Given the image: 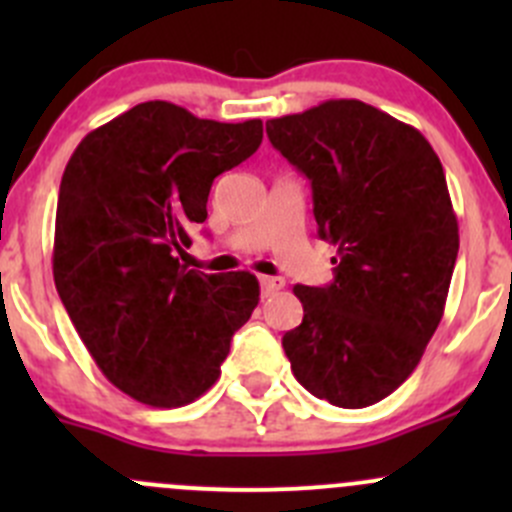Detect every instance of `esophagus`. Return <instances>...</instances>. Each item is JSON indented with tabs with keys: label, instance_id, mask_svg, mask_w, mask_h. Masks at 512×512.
I'll return each instance as SVG.
<instances>
[{
	"label": "esophagus",
	"instance_id": "esophagus-1",
	"mask_svg": "<svg viewBox=\"0 0 512 512\" xmlns=\"http://www.w3.org/2000/svg\"><path fill=\"white\" fill-rule=\"evenodd\" d=\"M260 287H262V297H270V294L280 292L285 287V280L282 277H260Z\"/></svg>",
	"mask_w": 512,
	"mask_h": 512
}]
</instances>
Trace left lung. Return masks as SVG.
Wrapping results in <instances>:
<instances>
[{
  "instance_id": "obj_1",
  "label": "left lung",
  "mask_w": 512,
  "mask_h": 512,
  "mask_svg": "<svg viewBox=\"0 0 512 512\" xmlns=\"http://www.w3.org/2000/svg\"><path fill=\"white\" fill-rule=\"evenodd\" d=\"M277 151L312 183L334 282L294 285L302 324L282 337L299 384L342 409L399 389L446 307L458 220L431 143L356 98L267 121Z\"/></svg>"
}]
</instances>
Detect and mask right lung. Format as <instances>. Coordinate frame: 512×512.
<instances>
[{"label":"right lung","mask_w":512,"mask_h":512,"mask_svg":"<svg viewBox=\"0 0 512 512\" xmlns=\"http://www.w3.org/2000/svg\"><path fill=\"white\" fill-rule=\"evenodd\" d=\"M260 143V118L220 123L146 101L91 131L66 163L56 292L103 376L141 404L175 409L203 396L260 302L250 272L180 265L213 180Z\"/></svg>","instance_id":"obj_1"}]
</instances>
